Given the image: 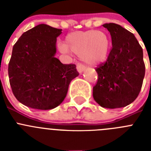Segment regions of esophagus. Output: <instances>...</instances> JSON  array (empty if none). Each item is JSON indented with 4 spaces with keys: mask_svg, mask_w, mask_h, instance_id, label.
<instances>
[{
    "mask_svg": "<svg viewBox=\"0 0 151 151\" xmlns=\"http://www.w3.org/2000/svg\"><path fill=\"white\" fill-rule=\"evenodd\" d=\"M76 68H77V70H78V72L79 73H82V72H83L84 70H85V66H84L83 64H82V63H78V64H77Z\"/></svg>",
    "mask_w": 151,
    "mask_h": 151,
    "instance_id": "obj_1",
    "label": "esophagus"
}]
</instances>
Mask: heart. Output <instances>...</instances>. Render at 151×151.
I'll use <instances>...</instances> for the list:
<instances>
[{"label":"heart","instance_id":"b5f03b06","mask_svg":"<svg viewBox=\"0 0 151 151\" xmlns=\"http://www.w3.org/2000/svg\"><path fill=\"white\" fill-rule=\"evenodd\" d=\"M63 53L72 52L81 56L88 65L104 62L110 50V39L104 32L98 30L79 31L66 36L65 45L60 46Z\"/></svg>","mask_w":151,"mask_h":151}]
</instances>
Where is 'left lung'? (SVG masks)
<instances>
[{
  "instance_id": "left-lung-1",
  "label": "left lung",
  "mask_w": 151,
  "mask_h": 151,
  "mask_svg": "<svg viewBox=\"0 0 151 151\" xmlns=\"http://www.w3.org/2000/svg\"><path fill=\"white\" fill-rule=\"evenodd\" d=\"M103 26L110 32L113 46L106 62L96 68L98 79L93 88V97L102 107H124L141 91L145 74L143 50L127 29L116 23Z\"/></svg>"
}]
</instances>
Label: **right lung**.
Returning <instances> with one entry per match:
<instances>
[{"label": "right lung", "mask_w": 151, "mask_h": 151, "mask_svg": "<svg viewBox=\"0 0 151 151\" xmlns=\"http://www.w3.org/2000/svg\"><path fill=\"white\" fill-rule=\"evenodd\" d=\"M62 29L40 24L24 32L13 45L8 75L12 91L25 106L51 110L66 97L69 85L79 75L75 64L54 57Z\"/></svg>", "instance_id": "add662e5"}]
</instances>
